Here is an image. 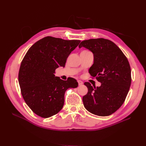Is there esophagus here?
I'll list each match as a JSON object with an SVG mask.
<instances>
[{"instance_id": "obj_1", "label": "esophagus", "mask_w": 146, "mask_h": 146, "mask_svg": "<svg viewBox=\"0 0 146 146\" xmlns=\"http://www.w3.org/2000/svg\"><path fill=\"white\" fill-rule=\"evenodd\" d=\"M77 82H78V85H79V86H80V85H83V82H82V81H81V80H78Z\"/></svg>"}]
</instances>
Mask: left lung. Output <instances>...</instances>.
Segmentation results:
<instances>
[{"label":"left lung","mask_w":146,"mask_h":146,"mask_svg":"<svg viewBox=\"0 0 146 146\" xmlns=\"http://www.w3.org/2000/svg\"><path fill=\"white\" fill-rule=\"evenodd\" d=\"M78 47L93 53L94 63L89 72L101 83L98 87L92 86L89 82L84 83L88 90L83 97L84 107L95 115H111L124 102L130 89L131 78L129 61L120 48L107 39L85 40Z\"/></svg>","instance_id":"1"}]
</instances>
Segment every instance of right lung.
Listing matches in <instances>:
<instances>
[{
    "label": "right lung",
    "mask_w": 146,
    "mask_h": 146,
    "mask_svg": "<svg viewBox=\"0 0 146 146\" xmlns=\"http://www.w3.org/2000/svg\"><path fill=\"white\" fill-rule=\"evenodd\" d=\"M80 42L46 36L26 53L19 68V83L25 103L38 116L47 118L58 113L64 105L66 91L78 86L76 79L63 80L54 74L56 68L64 67Z\"/></svg>",
    "instance_id": "right-lung-1"
}]
</instances>
